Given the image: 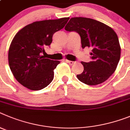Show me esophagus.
I'll use <instances>...</instances> for the list:
<instances>
[{"instance_id":"1","label":"esophagus","mask_w":130,"mask_h":130,"mask_svg":"<svg viewBox=\"0 0 130 130\" xmlns=\"http://www.w3.org/2000/svg\"><path fill=\"white\" fill-rule=\"evenodd\" d=\"M66 61L67 63H69L71 65H74V64L76 63L75 61H69V60H66Z\"/></svg>"}]
</instances>
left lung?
I'll return each instance as SVG.
<instances>
[{
	"mask_svg": "<svg viewBox=\"0 0 130 130\" xmlns=\"http://www.w3.org/2000/svg\"><path fill=\"white\" fill-rule=\"evenodd\" d=\"M65 29L79 34L83 48H92V61H82L84 69L77 75L78 79L89 85L106 81L115 71L120 58L121 48L115 31L104 23L86 17H72Z\"/></svg>",
	"mask_w": 130,
	"mask_h": 130,
	"instance_id": "left-lung-1",
	"label": "left lung"
}]
</instances>
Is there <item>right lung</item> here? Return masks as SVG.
Returning a JSON list of instances; mask_svg holds the SVG:
<instances>
[{"label":"right lung","mask_w":130,"mask_h":130,"mask_svg":"<svg viewBox=\"0 0 130 130\" xmlns=\"http://www.w3.org/2000/svg\"><path fill=\"white\" fill-rule=\"evenodd\" d=\"M69 17L44 20L28 24L14 36L8 51V63L15 78L33 91L45 88L54 78L59 61L45 58V48L54 34L65 26Z\"/></svg>","instance_id":"obj_1"}]
</instances>
